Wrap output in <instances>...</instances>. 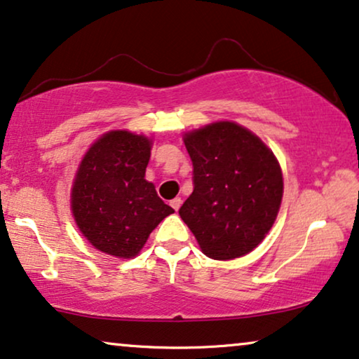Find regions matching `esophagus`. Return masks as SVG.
<instances>
[{
    "instance_id": "esophagus-1",
    "label": "esophagus",
    "mask_w": 359,
    "mask_h": 359,
    "mask_svg": "<svg viewBox=\"0 0 359 359\" xmlns=\"http://www.w3.org/2000/svg\"><path fill=\"white\" fill-rule=\"evenodd\" d=\"M181 203H183V201H181V198H175L173 201H170V205L176 210V212H178V209L181 208Z\"/></svg>"
}]
</instances>
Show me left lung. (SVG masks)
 I'll list each match as a JSON object with an SVG mask.
<instances>
[{
  "label": "left lung",
  "mask_w": 359,
  "mask_h": 359,
  "mask_svg": "<svg viewBox=\"0 0 359 359\" xmlns=\"http://www.w3.org/2000/svg\"><path fill=\"white\" fill-rule=\"evenodd\" d=\"M194 189L180 215L205 257L233 259L257 248L283 199V173L262 139L220 121L184 134Z\"/></svg>",
  "instance_id": "left-lung-1"
}]
</instances>
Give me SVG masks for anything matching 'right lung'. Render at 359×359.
<instances>
[{"instance_id": "add662e5", "label": "right lung", "mask_w": 359, "mask_h": 359, "mask_svg": "<svg viewBox=\"0 0 359 359\" xmlns=\"http://www.w3.org/2000/svg\"><path fill=\"white\" fill-rule=\"evenodd\" d=\"M151 140L111 130L83 156L72 188V212L81 233L100 252L132 258L156 225L175 210L145 180Z\"/></svg>"}]
</instances>
